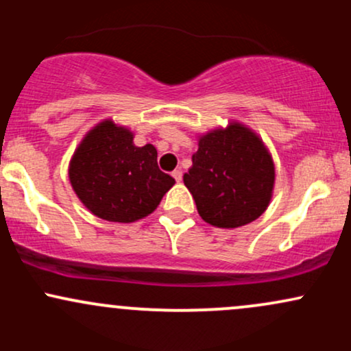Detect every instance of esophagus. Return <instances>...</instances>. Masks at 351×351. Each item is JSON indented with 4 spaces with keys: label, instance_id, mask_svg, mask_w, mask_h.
I'll list each match as a JSON object with an SVG mask.
<instances>
[{
    "label": "esophagus",
    "instance_id": "1",
    "mask_svg": "<svg viewBox=\"0 0 351 351\" xmlns=\"http://www.w3.org/2000/svg\"><path fill=\"white\" fill-rule=\"evenodd\" d=\"M171 175H173V178L178 181V183L181 181V178H183V171H181V170H175L171 173Z\"/></svg>",
    "mask_w": 351,
    "mask_h": 351
}]
</instances>
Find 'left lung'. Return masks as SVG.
I'll list each match as a JSON object with an SVG mask.
<instances>
[{
	"instance_id": "1",
	"label": "left lung",
	"mask_w": 351,
	"mask_h": 351,
	"mask_svg": "<svg viewBox=\"0 0 351 351\" xmlns=\"http://www.w3.org/2000/svg\"><path fill=\"white\" fill-rule=\"evenodd\" d=\"M183 181L203 221L234 229L267 209L276 165L264 140L247 125L231 120L198 135V152Z\"/></svg>"
}]
</instances>
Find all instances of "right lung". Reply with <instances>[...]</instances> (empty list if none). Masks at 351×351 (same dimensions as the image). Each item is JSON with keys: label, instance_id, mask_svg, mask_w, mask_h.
Instances as JSON below:
<instances>
[{"label": "right lung", "instance_id": "add662e5", "mask_svg": "<svg viewBox=\"0 0 351 351\" xmlns=\"http://www.w3.org/2000/svg\"><path fill=\"white\" fill-rule=\"evenodd\" d=\"M135 134L104 119L80 140L69 162V181L80 203L110 223H135L158 208L175 184L156 163L152 143L136 147Z\"/></svg>", "mask_w": 351, "mask_h": 351}]
</instances>
